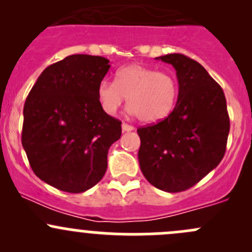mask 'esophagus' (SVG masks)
<instances>
[{"label": "esophagus", "mask_w": 252, "mask_h": 252, "mask_svg": "<svg viewBox=\"0 0 252 252\" xmlns=\"http://www.w3.org/2000/svg\"><path fill=\"white\" fill-rule=\"evenodd\" d=\"M122 130H123V131H131V130H134V126H129V124H126V123H123V124H122Z\"/></svg>", "instance_id": "obj_1"}]
</instances>
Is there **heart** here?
<instances>
[{"instance_id": "b5f03b06", "label": "heart", "mask_w": 252, "mask_h": 252, "mask_svg": "<svg viewBox=\"0 0 252 252\" xmlns=\"http://www.w3.org/2000/svg\"><path fill=\"white\" fill-rule=\"evenodd\" d=\"M126 97L130 113L144 123H157L173 111L178 98L177 79L141 64H130L117 70L114 83L102 80L97 86V100L110 116Z\"/></svg>"}]
</instances>
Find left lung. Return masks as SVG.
<instances>
[{
	"mask_svg": "<svg viewBox=\"0 0 252 252\" xmlns=\"http://www.w3.org/2000/svg\"><path fill=\"white\" fill-rule=\"evenodd\" d=\"M156 60L173 65L179 93L167 118L138 129L139 164L155 188L179 192L222 161L230 128L227 101L222 88L196 61L180 53Z\"/></svg>",
	"mask_w": 252,
	"mask_h": 252,
	"instance_id": "left-lung-1",
	"label": "left lung"
}]
</instances>
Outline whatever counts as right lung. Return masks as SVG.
Returning a JSON list of instances; mask_svg holds the SVG:
<instances>
[{"instance_id":"right-lung-1","label":"right lung","mask_w":252,"mask_h":252,"mask_svg":"<svg viewBox=\"0 0 252 252\" xmlns=\"http://www.w3.org/2000/svg\"><path fill=\"white\" fill-rule=\"evenodd\" d=\"M110 67L100 56H68L48 65L28 95L23 147L36 177L56 189L84 192L106 173L108 149L122 135V122L97 100Z\"/></svg>"}]
</instances>
